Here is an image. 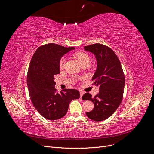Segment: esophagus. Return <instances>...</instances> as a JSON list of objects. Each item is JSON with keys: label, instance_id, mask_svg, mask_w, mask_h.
Returning <instances> with one entry per match:
<instances>
[{"label": "esophagus", "instance_id": "1", "mask_svg": "<svg viewBox=\"0 0 154 154\" xmlns=\"http://www.w3.org/2000/svg\"><path fill=\"white\" fill-rule=\"evenodd\" d=\"M80 97H82V96L84 94V92L82 91H80Z\"/></svg>", "mask_w": 154, "mask_h": 154}]
</instances>
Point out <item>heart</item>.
<instances>
[{
	"mask_svg": "<svg viewBox=\"0 0 154 154\" xmlns=\"http://www.w3.org/2000/svg\"><path fill=\"white\" fill-rule=\"evenodd\" d=\"M75 56L79 60V62H80L82 66L83 64H86V63L90 64L91 58L89 57V56H88L87 53L84 52H78L75 54ZM66 57H63L61 58L59 62V66L60 68H63L65 64H66Z\"/></svg>",
	"mask_w": 154,
	"mask_h": 154,
	"instance_id": "heart-1",
	"label": "heart"
}]
</instances>
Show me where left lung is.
Instances as JSON below:
<instances>
[{
	"instance_id": "left-lung-1",
	"label": "left lung",
	"mask_w": 154,
	"mask_h": 154,
	"mask_svg": "<svg viewBox=\"0 0 154 154\" xmlns=\"http://www.w3.org/2000/svg\"><path fill=\"white\" fill-rule=\"evenodd\" d=\"M85 51L95 55L97 69L92 80L100 87V92L94 97L88 92L82 96L83 100L93 102L94 107L87 112L88 118L101 122L109 118L122 103L125 83V74L119 58L108 46L94 44L84 47Z\"/></svg>"
}]
</instances>
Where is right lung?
<instances>
[{"label":"right lung","instance_id":"obj_1","mask_svg":"<svg viewBox=\"0 0 154 154\" xmlns=\"http://www.w3.org/2000/svg\"><path fill=\"white\" fill-rule=\"evenodd\" d=\"M74 49L50 43L37 49L31 60L27 76L29 94L35 108L45 119L62 118L71 101L80 97L78 90L69 88L58 94L54 88V76L60 73V59Z\"/></svg>","mask_w":154,"mask_h":154}]
</instances>
